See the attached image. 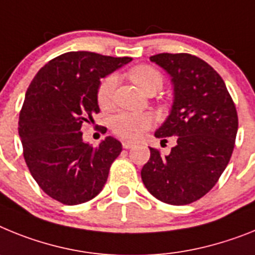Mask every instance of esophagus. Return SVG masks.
<instances>
[{"label":"esophagus","instance_id":"1","mask_svg":"<svg viewBox=\"0 0 255 255\" xmlns=\"http://www.w3.org/2000/svg\"><path fill=\"white\" fill-rule=\"evenodd\" d=\"M122 145H123V147H125V149H130V147H133L134 143L130 142V141H123V142H122Z\"/></svg>","mask_w":255,"mask_h":255}]
</instances>
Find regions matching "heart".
<instances>
[{
    "label": "heart",
    "instance_id": "obj_1",
    "mask_svg": "<svg viewBox=\"0 0 255 255\" xmlns=\"http://www.w3.org/2000/svg\"><path fill=\"white\" fill-rule=\"evenodd\" d=\"M128 77L142 92H156L163 86V77L156 69L149 65L134 66L128 72ZM117 86V77H106L97 90V101L99 105L106 108L112 103L114 88ZM151 125L150 115L142 113L122 112L115 114L110 119V126L115 134L126 140H134L143 133Z\"/></svg>",
    "mask_w": 255,
    "mask_h": 255
}]
</instances>
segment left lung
Segmentation results:
<instances>
[{
    "label": "left lung",
    "instance_id": "8db88e82",
    "mask_svg": "<svg viewBox=\"0 0 255 255\" xmlns=\"http://www.w3.org/2000/svg\"><path fill=\"white\" fill-rule=\"evenodd\" d=\"M170 75L173 105L155 137H176V146L161 156L150 147L141 169L147 191L170 205L203 198L229 164L238 133V113L221 75L190 54L150 57Z\"/></svg>",
    "mask_w": 255,
    "mask_h": 255
}]
</instances>
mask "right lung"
Instances as JSON below:
<instances>
[{"instance_id":"1","label":"right lung","mask_w":255,"mask_h":255,"mask_svg":"<svg viewBox=\"0 0 255 255\" xmlns=\"http://www.w3.org/2000/svg\"><path fill=\"white\" fill-rule=\"evenodd\" d=\"M132 61L72 51L42 66L26 90L19 117L25 163L48 196L66 205L100 194L122 143L112 136L94 147L82 138V125L100 112L101 78Z\"/></svg>"}]
</instances>
